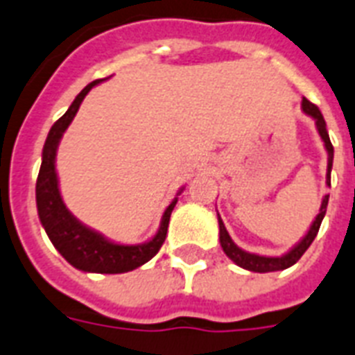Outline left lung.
<instances>
[{
	"mask_svg": "<svg viewBox=\"0 0 355 355\" xmlns=\"http://www.w3.org/2000/svg\"><path fill=\"white\" fill-rule=\"evenodd\" d=\"M302 111L309 114V116L315 120L318 129V135H320V139L324 140V148H326V152H328V172H326V183L329 185V181H331V164H334V146H331V140H329L328 129H326V122H324L322 112L318 111V107L315 103H311L309 100H302ZM328 194L322 198V203H320V211H318L317 218L313 220L311 227H309V232L304 239H302L300 243L296 244L295 248L287 252L282 257H265V255H257V254H250V252H244L243 248H239L237 244L233 243L232 237H230V233H227L226 226H224V222L218 216V226H220V246L224 250V254L230 257V259L235 263V265L243 266L246 270L250 272H276V270H285V268H289L296 263V261L300 259L302 255L306 254V250L311 246V243L317 237L318 230H320V224H322V218L326 215V207H328Z\"/></svg>",
	"mask_w": 355,
	"mask_h": 355,
	"instance_id": "obj_1",
	"label": "left lung"
}]
</instances>
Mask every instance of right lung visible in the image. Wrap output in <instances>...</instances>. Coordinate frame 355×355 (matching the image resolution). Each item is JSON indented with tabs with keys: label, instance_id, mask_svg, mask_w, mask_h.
<instances>
[{
	"label": "right lung",
	"instance_id": "obj_1",
	"mask_svg": "<svg viewBox=\"0 0 355 355\" xmlns=\"http://www.w3.org/2000/svg\"><path fill=\"white\" fill-rule=\"evenodd\" d=\"M103 79H96L89 83L78 98L73 100L70 109L51 125L42 150V164L37 178V209L38 218L48 233L49 241L59 250V254L68 263L83 272H98V274H122L139 268L152 259L163 246L166 232H168L170 215L174 211L178 198L172 200L163 218L157 233L152 241L142 244H116L105 239L101 233L90 230L66 209L59 192V180L55 172V155L62 139V133L76 116L81 101L89 94L90 89L101 83Z\"/></svg>",
	"mask_w": 355,
	"mask_h": 355
}]
</instances>
